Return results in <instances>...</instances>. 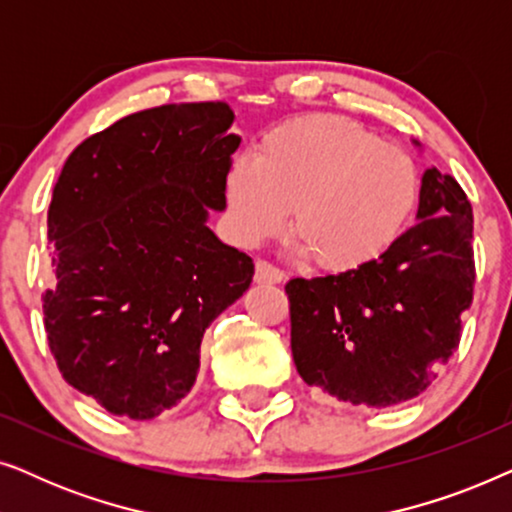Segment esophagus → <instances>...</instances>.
Masks as SVG:
<instances>
[{"label": "esophagus", "instance_id": "34e87169", "mask_svg": "<svg viewBox=\"0 0 512 512\" xmlns=\"http://www.w3.org/2000/svg\"><path fill=\"white\" fill-rule=\"evenodd\" d=\"M284 279L286 275L279 268H275V265H270L268 261H256V284H282Z\"/></svg>", "mask_w": 512, "mask_h": 512}]
</instances>
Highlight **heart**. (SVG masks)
<instances>
[{"mask_svg":"<svg viewBox=\"0 0 512 512\" xmlns=\"http://www.w3.org/2000/svg\"><path fill=\"white\" fill-rule=\"evenodd\" d=\"M230 228L244 244L279 233L289 212L296 249L331 272L356 270L403 233L419 198V172L401 146L333 114L272 128L256 156L226 172Z\"/></svg>","mask_w":512,"mask_h":512,"instance_id":"b5f03b06","label":"heart"}]
</instances>
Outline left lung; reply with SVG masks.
<instances>
[{
    "label": "left lung",
    "mask_w": 512,
    "mask_h": 512,
    "mask_svg": "<svg viewBox=\"0 0 512 512\" xmlns=\"http://www.w3.org/2000/svg\"><path fill=\"white\" fill-rule=\"evenodd\" d=\"M471 240L466 193L450 174L429 167L417 223L384 254L356 270L286 284L300 377L368 408L422 394L459 345L461 314L473 300Z\"/></svg>",
    "instance_id": "8db88e82"
}]
</instances>
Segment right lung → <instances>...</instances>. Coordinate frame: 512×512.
Here are the masks:
<instances>
[{"mask_svg":"<svg viewBox=\"0 0 512 512\" xmlns=\"http://www.w3.org/2000/svg\"><path fill=\"white\" fill-rule=\"evenodd\" d=\"M226 102L163 104L88 137L48 207V347L65 380L118 417L153 419L193 389L207 326L254 261L207 226L242 137Z\"/></svg>","mask_w":512,"mask_h":512,"instance_id":"obj_1","label":"right lung"}]
</instances>
